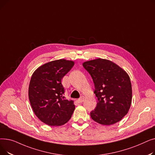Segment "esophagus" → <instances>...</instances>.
I'll return each mask as SVG.
<instances>
[{"label":"esophagus","instance_id":"34e87169","mask_svg":"<svg viewBox=\"0 0 155 155\" xmlns=\"http://www.w3.org/2000/svg\"><path fill=\"white\" fill-rule=\"evenodd\" d=\"M84 97H81L80 98H79V99H78V103H82V102H84Z\"/></svg>","mask_w":155,"mask_h":155}]
</instances>
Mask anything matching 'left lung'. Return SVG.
I'll use <instances>...</instances> for the list:
<instances>
[{
	"label": "left lung",
	"instance_id": "8db88e82",
	"mask_svg": "<svg viewBox=\"0 0 155 155\" xmlns=\"http://www.w3.org/2000/svg\"><path fill=\"white\" fill-rule=\"evenodd\" d=\"M83 67L93 80L98 100L91 112V118L102 125L120 121L127 114L132 101V87L127 73L105 59L85 61Z\"/></svg>",
	"mask_w": 155,
	"mask_h": 155
}]
</instances>
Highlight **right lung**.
Masks as SVG:
<instances>
[{"instance_id": "1", "label": "right lung", "mask_w": 155, "mask_h": 155, "mask_svg": "<svg viewBox=\"0 0 155 155\" xmlns=\"http://www.w3.org/2000/svg\"><path fill=\"white\" fill-rule=\"evenodd\" d=\"M74 62L54 60L39 67L32 74L29 86V99L36 116L51 126H61L70 119L75 110L74 102L64 96L61 79Z\"/></svg>"}]
</instances>
